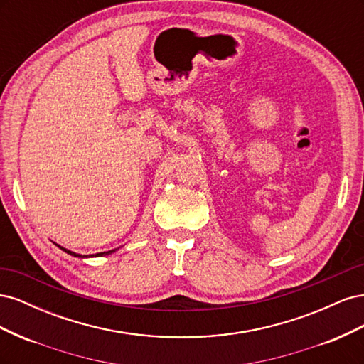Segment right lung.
Instances as JSON below:
<instances>
[{"label": "right lung", "instance_id": "right-lung-1", "mask_svg": "<svg viewBox=\"0 0 364 364\" xmlns=\"http://www.w3.org/2000/svg\"><path fill=\"white\" fill-rule=\"evenodd\" d=\"M58 247H60L63 252H67V253H70V255H73V257H79V258H86L85 255H80V253H75V252H71V250H68V249H65V247H62V246H59V245H56ZM117 249H112V250H107V252H100V253H97V255H91V257H103V255H109V253H112V252H115Z\"/></svg>", "mask_w": 364, "mask_h": 364}]
</instances>
